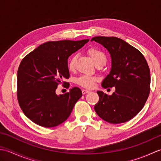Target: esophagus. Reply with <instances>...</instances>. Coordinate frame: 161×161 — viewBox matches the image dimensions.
Segmentation results:
<instances>
[{"mask_svg":"<svg viewBox=\"0 0 161 161\" xmlns=\"http://www.w3.org/2000/svg\"><path fill=\"white\" fill-rule=\"evenodd\" d=\"M82 94L83 95H85V94H86V93H89L90 92V91H88V90H87V89H82Z\"/></svg>","mask_w":161,"mask_h":161,"instance_id":"esophagus-1","label":"esophagus"}]
</instances>
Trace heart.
<instances>
[{"mask_svg":"<svg viewBox=\"0 0 161 161\" xmlns=\"http://www.w3.org/2000/svg\"><path fill=\"white\" fill-rule=\"evenodd\" d=\"M88 53L95 64L101 62V61H104V62H106V56L104 53L102 52L101 50L96 48H91L88 50ZM76 59V56H73L70 59L69 62H68V68H69L70 70H73L75 69ZM97 80V78L96 77L84 75L79 77L77 79L76 81L81 86L86 88H91L95 86Z\"/></svg>","mask_w":161,"mask_h":161,"instance_id":"obj_1","label":"heart"}]
</instances>
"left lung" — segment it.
<instances>
[{
	"label": "left lung",
	"instance_id": "1",
	"mask_svg": "<svg viewBox=\"0 0 161 161\" xmlns=\"http://www.w3.org/2000/svg\"><path fill=\"white\" fill-rule=\"evenodd\" d=\"M91 41L103 46L111 56V68L102 87L115 88L111 95L97 92L99 102L95 111L112 124L129 121L142 110L149 96L151 78L147 62L138 50L117 37L100 36Z\"/></svg>",
	"mask_w": 161,
	"mask_h": 161
}]
</instances>
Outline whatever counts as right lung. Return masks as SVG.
Segmentation results:
<instances>
[{
  "label": "right lung",
  "mask_w": 161,
  "mask_h": 161,
  "mask_svg": "<svg viewBox=\"0 0 161 161\" xmlns=\"http://www.w3.org/2000/svg\"><path fill=\"white\" fill-rule=\"evenodd\" d=\"M89 39L44 43L22 59L17 72V97L23 112L43 127H54L66 121L82 93L73 87L58 95L56 89L70 77L68 59Z\"/></svg>",
  "instance_id": "obj_1"
}]
</instances>
